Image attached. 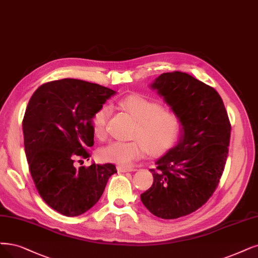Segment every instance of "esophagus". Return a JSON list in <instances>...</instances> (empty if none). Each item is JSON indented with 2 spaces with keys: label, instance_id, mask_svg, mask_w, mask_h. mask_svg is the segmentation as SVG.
Instances as JSON below:
<instances>
[{
  "label": "esophagus",
  "instance_id": "34e87169",
  "mask_svg": "<svg viewBox=\"0 0 258 258\" xmlns=\"http://www.w3.org/2000/svg\"><path fill=\"white\" fill-rule=\"evenodd\" d=\"M118 172L122 173V172H130V171H135L136 169L132 168V167H124V166H118L117 167Z\"/></svg>",
  "mask_w": 258,
  "mask_h": 258
}]
</instances>
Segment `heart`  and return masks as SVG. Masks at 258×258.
<instances>
[{
	"label": "heart",
	"mask_w": 258,
	"mask_h": 258,
	"mask_svg": "<svg viewBox=\"0 0 258 258\" xmlns=\"http://www.w3.org/2000/svg\"><path fill=\"white\" fill-rule=\"evenodd\" d=\"M137 121L132 141H111L103 147L100 157L108 163L128 166L144 157L148 151L157 154L172 146L177 139L182 119L172 108L163 107L160 101L141 93H132L119 102ZM110 114L108 105L100 106L91 118V130L98 138L106 134V125Z\"/></svg>",
	"instance_id": "1"
}]
</instances>
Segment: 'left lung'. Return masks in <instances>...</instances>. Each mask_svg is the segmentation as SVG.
I'll list each match as a JSON object with an SVG mask.
<instances>
[{"instance_id": "1", "label": "left lung", "mask_w": 258, "mask_h": 258, "mask_svg": "<svg viewBox=\"0 0 258 258\" xmlns=\"http://www.w3.org/2000/svg\"><path fill=\"white\" fill-rule=\"evenodd\" d=\"M158 90L182 119L178 145L156 161L153 185L140 198L156 217L176 219L203 206L217 189L228 154L232 125L220 94L184 72L159 75Z\"/></svg>"}]
</instances>
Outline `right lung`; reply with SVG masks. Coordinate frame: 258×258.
Instances as JSON below:
<instances>
[{
  "label": "right lung",
  "instance_id": "1",
  "mask_svg": "<svg viewBox=\"0 0 258 258\" xmlns=\"http://www.w3.org/2000/svg\"><path fill=\"white\" fill-rule=\"evenodd\" d=\"M114 93L99 84L63 79L41 85L27 104L22 125L31 175L43 201L63 216L87 212L117 172L112 164L74 165L91 156V118Z\"/></svg>",
  "mask_w": 258,
  "mask_h": 258
}]
</instances>
